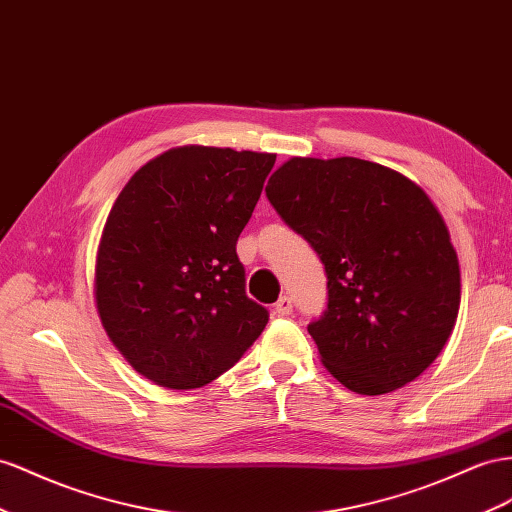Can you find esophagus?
I'll list each match as a JSON object with an SVG mask.
<instances>
[{
  "label": "esophagus",
  "instance_id": "34e87169",
  "mask_svg": "<svg viewBox=\"0 0 512 512\" xmlns=\"http://www.w3.org/2000/svg\"><path fill=\"white\" fill-rule=\"evenodd\" d=\"M273 312L278 314V316H288V314H293V299H290L288 295L280 297L278 301H275Z\"/></svg>",
  "mask_w": 512,
  "mask_h": 512
}]
</instances>
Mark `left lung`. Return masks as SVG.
<instances>
[{"mask_svg": "<svg viewBox=\"0 0 512 512\" xmlns=\"http://www.w3.org/2000/svg\"><path fill=\"white\" fill-rule=\"evenodd\" d=\"M265 191L325 265L327 310L308 325L323 366L366 396L420 377L461 303L459 258L431 198L400 172L355 157H293Z\"/></svg>", "mask_w": 512, "mask_h": 512, "instance_id": "8db88e82", "label": "left lung"}]
</instances>
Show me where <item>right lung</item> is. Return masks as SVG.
Returning <instances> with one entry per match:
<instances>
[{
	"label": "right lung",
	"instance_id": "add662e5",
	"mask_svg": "<svg viewBox=\"0 0 512 512\" xmlns=\"http://www.w3.org/2000/svg\"><path fill=\"white\" fill-rule=\"evenodd\" d=\"M273 163L252 150L172 148L131 176L107 215L96 310L124 359L161 388L224 375L269 321L245 295L237 239Z\"/></svg>",
	"mask_w": 512,
	"mask_h": 512
}]
</instances>
